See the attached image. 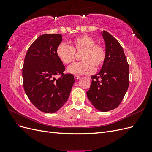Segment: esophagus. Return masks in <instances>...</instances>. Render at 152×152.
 I'll list each match as a JSON object with an SVG mask.
<instances>
[{
	"label": "esophagus",
	"instance_id": "34e87169",
	"mask_svg": "<svg viewBox=\"0 0 152 152\" xmlns=\"http://www.w3.org/2000/svg\"><path fill=\"white\" fill-rule=\"evenodd\" d=\"M74 78H75V79H77H77H79L80 78V77L79 75H75V76H74Z\"/></svg>",
	"mask_w": 152,
	"mask_h": 152
}]
</instances>
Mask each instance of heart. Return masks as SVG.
<instances>
[{"label": "heart", "instance_id": "1", "mask_svg": "<svg viewBox=\"0 0 152 152\" xmlns=\"http://www.w3.org/2000/svg\"><path fill=\"white\" fill-rule=\"evenodd\" d=\"M94 39L89 35H82L73 39L71 45L61 43L56 48V55L63 64L71 63L75 59V53H80L82 61L75 63L68 66V73L74 75L90 74L102 66L106 59L104 49L95 44Z\"/></svg>", "mask_w": 152, "mask_h": 152}]
</instances>
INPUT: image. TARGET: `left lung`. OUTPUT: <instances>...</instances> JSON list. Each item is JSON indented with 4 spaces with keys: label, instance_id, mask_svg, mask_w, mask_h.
<instances>
[{
    "label": "left lung",
    "instance_id": "obj_1",
    "mask_svg": "<svg viewBox=\"0 0 152 152\" xmlns=\"http://www.w3.org/2000/svg\"><path fill=\"white\" fill-rule=\"evenodd\" d=\"M106 47V59L97 74L92 75L87 96L94 107L108 112L118 107L129 84V66L124 50L115 38L102 32Z\"/></svg>",
    "mask_w": 152,
    "mask_h": 152
}]
</instances>
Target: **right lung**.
<instances>
[{"instance_id": "add662e5", "label": "right lung", "mask_w": 152, "mask_h": 152, "mask_svg": "<svg viewBox=\"0 0 152 152\" xmlns=\"http://www.w3.org/2000/svg\"><path fill=\"white\" fill-rule=\"evenodd\" d=\"M61 41L60 34L40 35L27 50L22 69L26 94L45 113H54L63 107L75 82L71 73L64 74L65 67L56 55Z\"/></svg>"}]
</instances>
